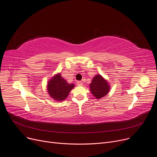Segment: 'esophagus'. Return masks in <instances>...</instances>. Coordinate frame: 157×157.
Masks as SVG:
<instances>
[{
  "instance_id": "obj_1",
  "label": "esophagus",
  "mask_w": 157,
  "mask_h": 157,
  "mask_svg": "<svg viewBox=\"0 0 157 157\" xmlns=\"http://www.w3.org/2000/svg\"><path fill=\"white\" fill-rule=\"evenodd\" d=\"M77 85H79V86H82V85H83V82H82V81H78Z\"/></svg>"
}]
</instances>
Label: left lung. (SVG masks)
Returning a JSON list of instances; mask_svg holds the SVG:
<instances>
[{
  "instance_id": "1",
  "label": "left lung",
  "mask_w": 157,
  "mask_h": 157,
  "mask_svg": "<svg viewBox=\"0 0 157 157\" xmlns=\"http://www.w3.org/2000/svg\"><path fill=\"white\" fill-rule=\"evenodd\" d=\"M90 90L95 98L101 99L109 92L110 85L101 74H97L90 84Z\"/></svg>"
}]
</instances>
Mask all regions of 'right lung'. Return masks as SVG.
I'll use <instances>...</instances> for the list:
<instances>
[{
    "label": "right lung",
    "instance_id": "1",
    "mask_svg": "<svg viewBox=\"0 0 157 157\" xmlns=\"http://www.w3.org/2000/svg\"><path fill=\"white\" fill-rule=\"evenodd\" d=\"M74 87V84L69 83L58 73L48 82V95L56 101H63L68 97L69 92Z\"/></svg>",
    "mask_w": 157,
    "mask_h": 157
}]
</instances>
